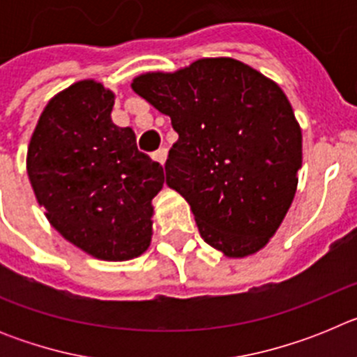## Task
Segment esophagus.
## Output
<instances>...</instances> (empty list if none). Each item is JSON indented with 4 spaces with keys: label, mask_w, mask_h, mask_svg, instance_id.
<instances>
[{
    "label": "esophagus",
    "mask_w": 357,
    "mask_h": 357,
    "mask_svg": "<svg viewBox=\"0 0 357 357\" xmlns=\"http://www.w3.org/2000/svg\"><path fill=\"white\" fill-rule=\"evenodd\" d=\"M153 160H157L159 164H164L166 162V159H168V150L166 148H159L157 151H153Z\"/></svg>",
    "instance_id": "34e87169"
}]
</instances>
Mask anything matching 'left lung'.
Listing matches in <instances>:
<instances>
[{"label": "left lung", "instance_id": "obj_1", "mask_svg": "<svg viewBox=\"0 0 357 357\" xmlns=\"http://www.w3.org/2000/svg\"><path fill=\"white\" fill-rule=\"evenodd\" d=\"M132 89L172 118L166 184L188 200L202 239L227 257L270 241L295 197L302 132L279 85L234 59L144 73Z\"/></svg>", "mask_w": 357, "mask_h": 357}]
</instances>
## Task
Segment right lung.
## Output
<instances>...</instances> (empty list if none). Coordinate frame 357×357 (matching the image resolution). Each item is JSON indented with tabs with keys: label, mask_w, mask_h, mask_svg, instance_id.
Wrapping results in <instances>:
<instances>
[{
	"label": "right lung",
	"mask_w": 357,
	"mask_h": 357,
	"mask_svg": "<svg viewBox=\"0 0 357 357\" xmlns=\"http://www.w3.org/2000/svg\"><path fill=\"white\" fill-rule=\"evenodd\" d=\"M114 93L82 80L50 100L40 114L26 169L48 222L96 259L128 261L151 239V200L164 172L116 127Z\"/></svg>",
	"instance_id": "obj_1"
}]
</instances>
